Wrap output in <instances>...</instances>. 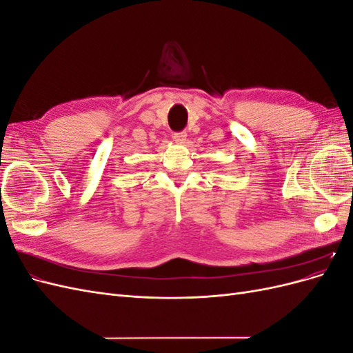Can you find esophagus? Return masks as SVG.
<instances>
[{
    "instance_id": "obj_1",
    "label": "esophagus",
    "mask_w": 353,
    "mask_h": 353,
    "mask_svg": "<svg viewBox=\"0 0 353 353\" xmlns=\"http://www.w3.org/2000/svg\"><path fill=\"white\" fill-rule=\"evenodd\" d=\"M172 138H174V141L175 143H178V144H184L185 143V140H187V134L183 131V132H175L174 135H172Z\"/></svg>"
}]
</instances>
